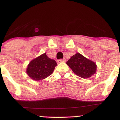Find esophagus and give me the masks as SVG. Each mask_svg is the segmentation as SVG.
Listing matches in <instances>:
<instances>
[{
  "instance_id": "1",
  "label": "esophagus",
  "mask_w": 120,
  "mask_h": 120,
  "mask_svg": "<svg viewBox=\"0 0 120 120\" xmlns=\"http://www.w3.org/2000/svg\"><path fill=\"white\" fill-rule=\"evenodd\" d=\"M66 61L65 59H59V60H57V62L58 63H61V62H65Z\"/></svg>"
}]
</instances>
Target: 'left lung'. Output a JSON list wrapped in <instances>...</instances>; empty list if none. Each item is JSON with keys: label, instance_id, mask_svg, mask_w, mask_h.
<instances>
[{"label": "left lung", "instance_id": "1", "mask_svg": "<svg viewBox=\"0 0 120 120\" xmlns=\"http://www.w3.org/2000/svg\"><path fill=\"white\" fill-rule=\"evenodd\" d=\"M72 71L78 76L83 78H90L96 73V65L79 53L72 56L67 62Z\"/></svg>", "mask_w": 120, "mask_h": 120}]
</instances>
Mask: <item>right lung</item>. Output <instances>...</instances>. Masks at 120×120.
<instances>
[{"label":"right lung","instance_id":"right-lung-1","mask_svg":"<svg viewBox=\"0 0 120 120\" xmlns=\"http://www.w3.org/2000/svg\"><path fill=\"white\" fill-rule=\"evenodd\" d=\"M56 65V62L48 57L46 53H45L30 62L27 66L26 73L31 79L40 81L50 75Z\"/></svg>","mask_w":120,"mask_h":120}]
</instances>
